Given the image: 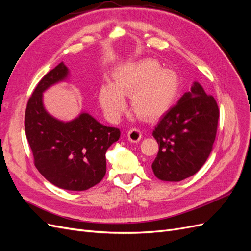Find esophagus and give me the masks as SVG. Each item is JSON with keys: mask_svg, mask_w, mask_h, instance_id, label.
<instances>
[{"mask_svg": "<svg viewBox=\"0 0 251 251\" xmlns=\"http://www.w3.org/2000/svg\"><path fill=\"white\" fill-rule=\"evenodd\" d=\"M127 139L131 142H138L141 139V131L137 127H133L127 132Z\"/></svg>", "mask_w": 251, "mask_h": 251, "instance_id": "1", "label": "esophagus"}]
</instances>
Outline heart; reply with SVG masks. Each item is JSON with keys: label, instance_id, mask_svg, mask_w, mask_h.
<instances>
[{"label": "heart", "instance_id": "heart-1", "mask_svg": "<svg viewBox=\"0 0 251 251\" xmlns=\"http://www.w3.org/2000/svg\"><path fill=\"white\" fill-rule=\"evenodd\" d=\"M112 82L101 85L98 100L110 120H117L126 108L124 95L131 96L134 112L143 119L151 120L168 110L179 89L177 74L161 69L156 59L143 58L118 67Z\"/></svg>", "mask_w": 251, "mask_h": 251}]
</instances>
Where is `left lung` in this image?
Returning a JSON list of instances; mask_svg holds the SVG:
<instances>
[{"label": "left lung", "mask_w": 251, "mask_h": 251, "mask_svg": "<svg viewBox=\"0 0 251 251\" xmlns=\"http://www.w3.org/2000/svg\"><path fill=\"white\" fill-rule=\"evenodd\" d=\"M220 111L214 96L200 83L182 96L161 117L154 138L159 144L151 164L162 181H181L193 176L207 160L215 142Z\"/></svg>", "instance_id": "left-lung-1"}]
</instances>
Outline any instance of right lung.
Wrapping results in <instances>:
<instances>
[{
  "label": "right lung",
  "instance_id": "add662e5",
  "mask_svg": "<svg viewBox=\"0 0 251 251\" xmlns=\"http://www.w3.org/2000/svg\"><path fill=\"white\" fill-rule=\"evenodd\" d=\"M67 75L62 62L37 83L27 102L25 132L35 168L50 183L68 191H86L104 177L105 153L119 139L120 131L100 124L88 113L69 123L47 113L43 92Z\"/></svg>",
  "mask_w": 251,
  "mask_h": 251
}]
</instances>
